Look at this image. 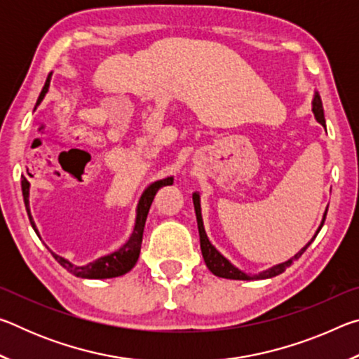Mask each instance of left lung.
I'll return each mask as SVG.
<instances>
[{"mask_svg":"<svg viewBox=\"0 0 359 359\" xmlns=\"http://www.w3.org/2000/svg\"><path fill=\"white\" fill-rule=\"evenodd\" d=\"M312 111L315 114V118H317L318 123H321L325 126L326 130V121H325V114H323V104H321V98L318 92H315L313 96V101H312ZM193 204H194V212H196V220H198V231H199V242H201V252H203V258L205 261V266L209 267V271L212 274L217 276V277H222V278H231V280H255V278H271V277H276L278 274H282V272L287 269L288 266L293 264V261H296L297 258L301 257V255L306 252V248L312 244V241L317 238L318 231L323 226V223L326 220V212L323 215V220H321L320 228L317 231V234L313 236L312 241L309 242V244L301 248L299 252H297L293 258L285 261V263H280L277 266H272L271 269L259 272L258 276H247L245 272H242L238 267L233 266L229 263V261L223 257V255L217 250V248L210 244V241L208 238V234H205V229H204V224H203V217H201V204H199V194L198 193H193Z\"/></svg>","mask_w":359,"mask_h":359,"instance_id":"1","label":"left lung"}]
</instances>
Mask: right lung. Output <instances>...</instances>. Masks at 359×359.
Masks as SVG:
<instances>
[{
  "label": "right lung",
  "instance_id": "right-lung-1",
  "mask_svg": "<svg viewBox=\"0 0 359 359\" xmlns=\"http://www.w3.org/2000/svg\"><path fill=\"white\" fill-rule=\"evenodd\" d=\"M48 85H50V76L47 77L44 87H42V92L39 95L38 101H36V106H39L41 101L44 100V96L48 90ZM172 182H174L172 177H168V179L154 182V184L145 188V191L142 193L141 199H139V204L136 209V223H135V229H133V234L130 236V239L126 241V244L121 245L117 252L106 255V257H101L98 259H95L93 263H88L85 266L72 264L71 261H68L63 257H60V255H57V253L50 252L53 255V258H55L66 271L71 272L72 276L81 277V278H112V277H118V276L126 274V272H130L136 264L139 253H141L144 226H145V220H147V214H149L151 201H154L156 191L160 190L161 187L172 185ZM22 193H23V201H25V208L28 212L29 223H32L34 233L38 234V238H39V231H38V228H36V224L33 222L32 212H29V201H28L29 182L27 179L22 180Z\"/></svg>",
  "mask_w": 359,
  "mask_h": 359
}]
</instances>
